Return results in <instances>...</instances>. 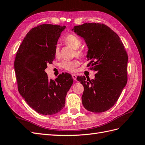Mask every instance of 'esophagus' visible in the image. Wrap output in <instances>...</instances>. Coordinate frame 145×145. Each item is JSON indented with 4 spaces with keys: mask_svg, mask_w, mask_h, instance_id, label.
Here are the masks:
<instances>
[{
    "mask_svg": "<svg viewBox=\"0 0 145 145\" xmlns=\"http://www.w3.org/2000/svg\"><path fill=\"white\" fill-rule=\"evenodd\" d=\"M72 78L74 79V80H76V79H77V76L76 75V74H72Z\"/></svg>",
    "mask_w": 145,
    "mask_h": 145,
    "instance_id": "1",
    "label": "esophagus"
}]
</instances>
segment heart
<instances>
[{"label":"heart","instance_id":"heart-1","mask_svg":"<svg viewBox=\"0 0 145 145\" xmlns=\"http://www.w3.org/2000/svg\"><path fill=\"white\" fill-rule=\"evenodd\" d=\"M63 42L66 45L72 48L74 50V56L78 58H82L84 56V51L80 48L82 45V41L80 39L74 34H69L64 39ZM54 55L58 57L60 55V48L59 46H56L54 48ZM78 62L77 60L67 61L63 60L60 63V67L64 69L66 71L69 72H74L76 71L78 67Z\"/></svg>","mask_w":145,"mask_h":145}]
</instances>
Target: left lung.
Masks as SVG:
<instances>
[{"label":"left lung","mask_w":145,"mask_h":145,"mask_svg":"<svg viewBox=\"0 0 145 145\" xmlns=\"http://www.w3.org/2000/svg\"><path fill=\"white\" fill-rule=\"evenodd\" d=\"M88 47L87 67L96 72L94 79L78 76L84 87L82 104L88 111L103 112L111 108L126 85L128 57L118 35L106 25L85 23L72 29Z\"/></svg>","instance_id":"8db88e82"}]
</instances>
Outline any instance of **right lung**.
<instances>
[{
    "mask_svg": "<svg viewBox=\"0 0 145 145\" xmlns=\"http://www.w3.org/2000/svg\"><path fill=\"white\" fill-rule=\"evenodd\" d=\"M65 26L42 24L31 29L17 51L14 69L18 91L29 106L42 115L60 112L73 83L71 74L49 80L45 69L56 56L54 48Z\"/></svg>",
    "mask_w": 145,
    "mask_h": 145,
    "instance_id": "right-lung-1",
    "label": "right lung"
}]
</instances>
